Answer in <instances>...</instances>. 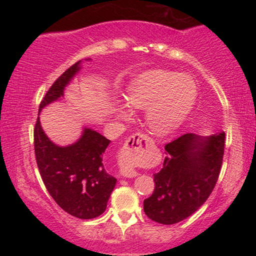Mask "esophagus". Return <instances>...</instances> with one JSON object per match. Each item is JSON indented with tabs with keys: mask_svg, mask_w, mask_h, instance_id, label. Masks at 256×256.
Wrapping results in <instances>:
<instances>
[{
	"mask_svg": "<svg viewBox=\"0 0 256 256\" xmlns=\"http://www.w3.org/2000/svg\"><path fill=\"white\" fill-rule=\"evenodd\" d=\"M151 138L146 136V134L136 133L132 134L120 151L118 164L120 172L124 177H136L138 175L136 170H134V164H138L146 154L148 150L152 146Z\"/></svg>",
	"mask_w": 256,
	"mask_h": 256,
	"instance_id": "obj_1",
	"label": "esophagus"
}]
</instances>
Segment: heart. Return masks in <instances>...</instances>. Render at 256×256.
Wrapping results in <instances>:
<instances>
[{"label":"heart","instance_id":"obj_1","mask_svg":"<svg viewBox=\"0 0 256 256\" xmlns=\"http://www.w3.org/2000/svg\"><path fill=\"white\" fill-rule=\"evenodd\" d=\"M198 86L192 76L180 72L152 70L136 78L128 88V106L146 110V120L151 131L167 134L174 131L188 115L196 102ZM120 118H130L124 104L118 105Z\"/></svg>","mask_w":256,"mask_h":256}]
</instances>
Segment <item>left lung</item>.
Listing matches in <instances>:
<instances>
[{"instance_id": "8db88e82", "label": "left lung", "mask_w": 256, "mask_h": 256, "mask_svg": "<svg viewBox=\"0 0 256 256\" xmlns=\"http://www.w3.org/2000/svg\"><path fill=\"white\" fill-rule=\"evenodd\" d=\"M167 157L154 175V190L144 201L151 220L172 224L193 214L214 190L222 170L224 132L203 138L186 133L164 146Z\"/></svg>"}]
</instances>
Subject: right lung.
<instances>
[{
  "mask_svg": "<svg viewBox=\"0 0 256 256\" xmlns=\"http://www.w3.org/2000/svg\"><path fill=\"white\" fill-rule=\"evenodd\" d=\"M80 62L56 80L40 105V112L63 96L64 89L76 72ZM40 115V114H38ZM110 140L92 128H84L76 144L58 146L42 131L40 116L34 128V146L38 170L47 190L68 214L94 219L106 210L116 180L104 166V154Z\"/></svg>",
  "mask_w": 256,
  "mask_h": 256,
  "instance_id": "add662e5",
  "label": "right lung"
}]
</instances>
